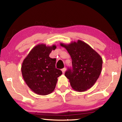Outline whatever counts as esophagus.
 <instances>
[{"instance_id": "obj_1", "label": "esophagus", "mask_w": 122, "mask_h": 122, "mask_svg": "<svg viewBox=\"0 0 122 122\" xmlns=\"http://www.w3.org/2000/svg\"><path fill=\"white\" fill-rule=\"evenodd\" d=\"M66 68H63V69H62V73L63 74H64L65 73V71H66Z\"/></svg>"}]
</instances>
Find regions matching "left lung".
I'll use <instances>...</instances> for the list:
<instances>
[{
  "label": "left lung",
  "instance_id": "8db88e82",
  "mask_svg": "<svg viewBox=\"0 0 122 122\" xmlns=\"http://www.w3.org/2000/svg\"><path fill=\"white\" fill-rule=\"evenodd\" d=\"M60 46L66 49L72 60L73 68L69 69L65 75L73 89L83 92L92 88L102 71L103 60L100 55L80 40L68 44L60 43Z\"/></svg>",
  "mask_w": 122,
  "mask_h": 122
}]
</instances>
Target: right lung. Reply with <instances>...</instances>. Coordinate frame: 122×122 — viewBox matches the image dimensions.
I'll list each match as a JSON object with an SVG mask.
<instances>
[{"label":"right lung","mask_w":122,"mask_h":122,"mask_svg":"<svg viewBox=\"0 0 122 122\" xmlns=\"http://www.w3.org/2000/svg\"><path fill=\"white\" fill-rule=\"evenodd\" d=\"M55 45H36L25 58L21 66L22 77L32 92L39 95H47L55 89L57 77L62 71L55 68L56 59L49 56Z\"/></svg>","instance_id":"right-lung-1"}]
</instances>
